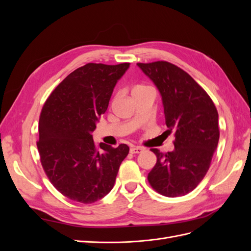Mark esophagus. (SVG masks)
<instances>
[{
  "instance_id": "34e87169",
  "label": "esophagus",
  "mask_w": 251,
  "mask_h": 251,
  "mask_svg": "<svg viewBox=\"0 0 251 251\" xmlns=\"http://www.w3.org/2000/svg\"><path fill=\"white\" fill-rule=\"evenodd\" d=\"M142 151H143V149L140 148V147H132L131 150H130L132 154H139V153H141Z\"/></svg>"
}]
</instances>
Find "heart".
<instances>
[{
	"instance_id": "obj_1",
	"label": "heart",
	"mask_w": 251,
	"mask_h": 251,
	"mask_svg": "<svg viewBox=\"0 0 251 251\" xmlns=\"http://www.w3.org/2000/svg\"><path fill=\"white\" fill-rule=\"evenodd\" d=\"M148 88H149V87H147V86H143V85H138V86H135V87L133 88L132 93H134V92H137V91H140V90L148 89Z\"/></svg>"
}]
</instances>
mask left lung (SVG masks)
I'll return each instance as SVG.
<instances>
[{"label": "left lung", "instance_id": "obj_1", "mask_svg": "<svg viewBox=\"0 0 251 251\" xmlns=\"http://www.w3.org/2000/svg\"><path fill=\"white\" fill-rule=\"evenodd\" d=\"M137 65L160 92L165 133L175 135L173 151L151 150L157 162L148 180L162 196H184L194 191L210 166L220 137L218 111L205 90L181 68L164 60Z\"/></svg>", "mask_w": 251, "mask_h": 251}]
</instances>
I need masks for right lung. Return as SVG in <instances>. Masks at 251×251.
<instances>
[{
    "label": "right lung",
    "instance_id": "right-lung-1",
    "mask_svg": "<svg viewBox=\"0 0 251 251\" xmlns=\"http://www.w3.org/2000/svg\"><path fill=\"white\" fill-rule=\"evenodd\" d=\"M128 67V63L82 66L59 83L42 109L36 142L42 166L53 186L73 201L90 204L108 195L130 151L125 143L96 146L92 137L114 87Z\"/></svg>",
    "mask_w": 251,
    "mask_h": 251
}]
</instances>
